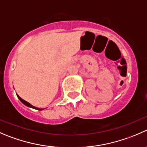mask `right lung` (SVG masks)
<instances>
[{"label": "right lung", "instance_id": "right-lung-1", "mask_svg": "<svg viewBox=\"0 0 147 147\" xmlns=\"http://www.w3.org/2000/svg\"><path fill=\"white\" fill-rule=\"evenodd\" d=\"M17 97H18V99L20 100L21 101V102H23V103L24 104V105H27V106H28V107H31V108H35V109H37V110H39V111H41V110H43V109H40V108H36V107H34V106H33L32 105H31V104L29 103V102H26V100H23L22 98H21V97H19L18 96V95H17Z\"/></svg>", "mask_w": 147, "mask_h": 147}]
</instances>
